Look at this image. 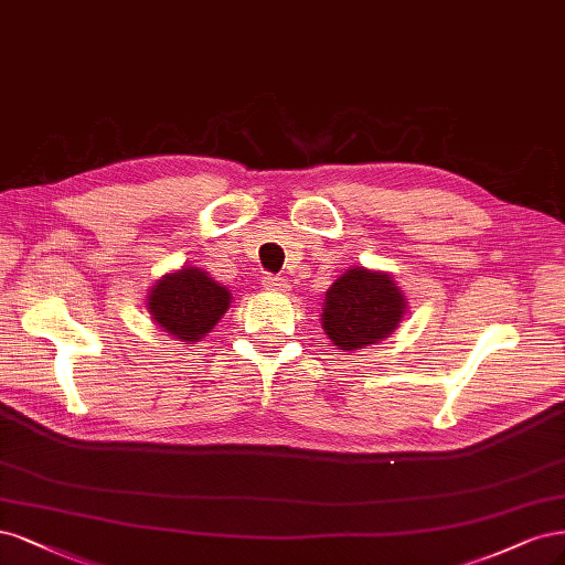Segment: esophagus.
<instances>
[{
	"label": "esophagus",
	"instance_id": "esophagus-1",
	"mask_svg": "<svg viewBox=\"0 0 565 565\" xmlns=\"http://www.w3.org/2000/svg\"><path fill=\"white\" fill-rule=\"evenodd\" d=\"M263 286L269 288V290H288V281L284 277H277V275H265Z\"/></svg>",
	"mask_w": 565,
	"mask_h": 565
}]
</instances>
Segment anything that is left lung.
<instances>
[{
    "instance_id": "left-lung-1",
    "label": "left lung",
    "mask_w": 565,
    "mask_h": 565,
    "mask_svg": "<svg viewBox=\"0 0 565 565\" xmlns=\"http://www.w3.org/2000/svg\"><path fill=\"white\" fill-rule=\"evenodd\" d=\"M406 315V296L385 271L352 267L326 290L321 326L340 350H363L392 335Z\"/></svg>"
}]
</instances>
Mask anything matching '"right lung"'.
Segmentation results:
<instances>
[{
    "label": "right lung",
    "mask_w": 565,
    "mask_h": 565,
    "mask_svg": "<svg viewBox=\"0 0 565 565\" xmlns=\"http://www.w3.org/2000/svg\"><path fill=\"white\" fill-rule=\"evenodd\" d=\"M230 302L232 294L225 286L188 265L163 275L148 294L152 319L180 344L202 340L227 312Z\"/></svg>",
    "instance_id": "1"
}]
</instances>
